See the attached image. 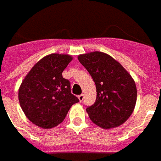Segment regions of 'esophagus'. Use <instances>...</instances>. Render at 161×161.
Returning <instances> with one entry per match:
<instances>
[{
	"mask_svg": "<svg viewBox=\"0 0 161 161\" xmlns=\"http://www.w3.org/2000/svg\"><path fill=\"white\" fill-rule=\"evenodd\" d=\"M78 98L80 101L81 102L83 101V99H84V94H80V95H78Z\"/></svg>",
	"mask_w": 161,
	"mask_h": 161,
	"instance_id": "obj_1",
	"label": "esophagus"
}]
</instances>
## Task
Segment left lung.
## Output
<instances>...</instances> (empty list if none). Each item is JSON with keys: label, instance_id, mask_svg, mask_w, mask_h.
Returning a JSON list of instances; mask_svg holds the SVG:
<instances>
[{"label": "left lung", "instance_id": "8db88e82", "mask_svg": "<svg viewBox=\"0 0 161 161\" xmlns=\"http://www.w3.org/2000/svg\"><path fill=\"white\" fill-rule=\"evenodd\" d=\"M78 59L96 86V101L86 108L91 120L105 129L123 124L132 114L137 99L131 75L118 61L102 52L81 54Z\"/></svg>", "mask_w": 161, "mask_h": 161}]
</instances>
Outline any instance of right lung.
Segmentation results:
<instances>
[{"instance_id":"right-lung-1","label":"right lung","mask_w":161,"mask_h":161,"mask_svg":"<svg viewBox=\"0 0 161 161\" xmlns=\"http://www.w3.org/2000/svg\"><path fill=\"white\" fill-rule=\"evenodd\" d=\"M72 60L68 54L52 53L32 68L19 89V101L28 119L42 128L63 121L79 99L71 93L70 81L62 72Z\"/></svg>"}]
</instances>
